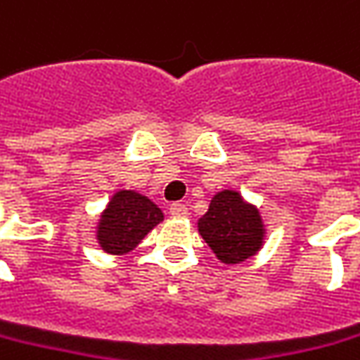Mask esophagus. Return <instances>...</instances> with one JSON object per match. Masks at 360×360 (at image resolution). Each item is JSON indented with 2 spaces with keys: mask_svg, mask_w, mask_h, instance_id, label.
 I'll list each match as a JSON object with an SVG mask.
<instances>
[{
  "mask_svg": "<svg viewBox=\"0 0 360 360\" xmlns=\"http://www.w3.org/2000/svg\"><path fill=\"white\" fill-rule=\"evenodd\" d=\"M169 211H171V214H173V217H187V214H189V209H187V205H183V202H173Z\"/></svg>",
  "mask_w": 360,
  "mask_h": 360,
  "instance_id": "esophagus-1",
  "label": "esophagus"
}]
</instances>
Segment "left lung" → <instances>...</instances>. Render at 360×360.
Masks as SVG:
<instances>
[{"label": "left lung", "mask_w": 360, "mask_h": 360, "mask_svg": "<svg viewBox=\"0 0 360 360\" xmlns=\"http://www.w3.org/2000/svg\"><path fill=\"white\" fill-rule=\"evenodd\" d=\"M199 232L217 258L226 264L250 258L264 238L258 211L234 191H221L212 197L209 211L199 219Z\"/></svg>", "instance_id": "1"}]
</instances>
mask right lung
Wrapping results in <instances>:
<instances>
[{
  "label": "right lung",
  "instance_id": "add662e5",
  "mask_svg": "<svg viewBox=\"0 0 360 360\" xmlns=\"http://www.w3.org/2000/svg\"><path fill=\"white\" fill-rule=\"evenodd\" d=\"M163 221V212L148 197L134 191H120L102 214L98 240L112 254H126L136 248L155 224Z\"/></svg>",
  "mask_w": 360,
  "mask_h": 360
}]
</instances>
